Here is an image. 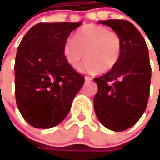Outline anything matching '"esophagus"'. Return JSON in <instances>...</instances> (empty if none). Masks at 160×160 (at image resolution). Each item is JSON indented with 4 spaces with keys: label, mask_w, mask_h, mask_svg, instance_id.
I'll return each mask as SVG.
<instances>
[{
    "label": "esophagus",
    "mask_w": 160,
    "mask_h": 160,
    "mask_svg": "<svg viewBox=\"0 0 160 160\" xmlns=\"http://www.w3.org/2000/svg\"><path fill=\"white\" fill-rule=\"evenodd\" d=\"M92 77H84V80L86 81V82H88V81H92Z\"/></svg>",
    "instance_id": "34e87169"
}]
</instances>
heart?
Instances as JSON below:
<instances>
[{
  "label": "heart",
  "instance_id": "heart-1",
  "mask_svg": "<svg viewBox=\"0 0 160 160\" xmlns=\"http://www.w3.org/2000/svg\"><path fill=\"white\" fill-rule=\"evenodd\" d=\"M121 49V38L116 32L90 24L77 31L72 41L65 43L63 55L68 64L75 69L79 68L84 56L85 61L80 70L90 74L104 73L118 63Z\"/></svg>",
  "mask_w": 160,
  "mask_h": 160
}]
</instances>
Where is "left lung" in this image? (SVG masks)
<instances>
[{
  "label": "left lung",
  "instance_id": "8db88e82",
  "mask_svg": "<svg viewBox=\"0 0 160 160\" xmlns=\"http://www.w3.org/2000/svg\"><path fill=\"white\" fill-rule=\"evenodd\" d=\"M118 34L122 49L118 63L94 78L98 92L93 99L99 121L108 129L122 132L137 123L150 95L151 68L149 51L138 29L127 20H100Z\"/></svg>",
  "mask_w": 160,
  "mask_h": 160
}]
</instances>
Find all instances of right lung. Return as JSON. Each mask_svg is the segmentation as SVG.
Returning <instances> with one entry per match:
<instances>
[{
  "instance_id": "obj_1",
  "label": "right lung",
  "mask_w": 160,
  "mask_h": 160,
  "mask_svg": "<svg viewBox=\"0 0 160 160\" xmlns=\"http://www.w3.org/2000/svg\"><path fill=\"white\" fill-rule=\"evenodd\" d=\"M77 23H39L29 29L17 51L15 94L22 117L35 128L61 123L82 88L84 77L66 61L63 47Z\"/></svg>"
}]
</instances>
